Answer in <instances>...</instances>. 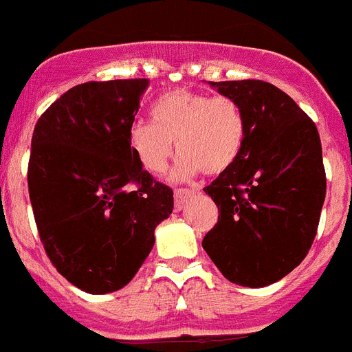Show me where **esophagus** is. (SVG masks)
Here are the masks:
<instances>
[{"label": "esophagus", "mask_w": 352, "mask_h": 352, "mask_svg": "<svg viewBox=\"0 0 352 352\" xmlns=\"http://www.w3.org/2000/svg\"><path fill=\"white\" fill-rule=\"evenodd\" d=\"M197 195L195 189H175V209L182 210V207L186 206V201L189 198H193Z\"/></svg>", "instance_id": "esophagus-1"}]
</instances>
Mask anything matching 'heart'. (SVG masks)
Instances as JSON below:
<instances>
[{
	"instance_id": "1",
	"label": "heart",
	"mask_w": 352,
	"mask_h": 352,
	"mask_svg": "<svg viewBox=\"0 0 352 352\" xmlns=\"http://www.w3.org/2000/svg\"><path fill=\"white\" fill-rule=\"evenodd\" d=\"M152 122L134 120L127 131L133 154L143 170L163 173L180 154L175 175L189 179L204 172L218 175L234 164L246 134L241 106L230 97H210L191 90H173L155 100Z\"/></svg>"
}]
</instances>
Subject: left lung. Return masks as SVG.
I'll list each match as a JSON object with an SVG mask.
<instances>
[{
    "label": "left lung",
    "instance_id": "8db88e82",
    "mask_svg": "<svg viewBox=\"0 0 352 352\" xmlns=\"http://www.w3.org/2000/svg\"><path fill=\"white\" fill-rule=\"evenodd\" d=\"M209 85L239 104L246 134L234 164L204 189L219 216L201 246L227 280L258 289L298 267L317 234L326 197L319 131L274 85Z\"/></svg>",
    "mask_w": 352,
    "mask_h": 352
}]
</instances>
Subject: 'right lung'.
<instances>
[{
    "instance_id": "right-lung-1",
    "label": "right lung",
    "mask_w": 352,
    "mask_h": 352,
    "mask_svg": "<svg viewBox=\"0 0 352 352\" xmlns=\"http://www.w3.org/2000/svg\"><path fill=\"white\" fill-rule=\"evenodd\" d=\"M146 88L148 79L78 85L33 131L28 189L41 241L58 273L88 294L127 285L173 210V191L127 140Z\"/></svg>"
}]
</instances>
